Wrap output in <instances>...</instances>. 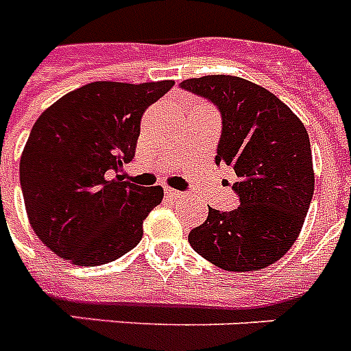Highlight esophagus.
Here are the masks:
<instances>
[{"label": "esophagus", "instance_id": "1", "mask_svg": "<svg viewBox=\"0 0 351 351\" xmlns=\"http://www.w3.org/2000/svg\"><path fill=\"white\" fill-rule=\"evenodd\" d=\"M166 195L169 196V198H182V193L180 191H176V189H171V187H166Z\"/></svg>", "mask_w": 351, "mask_h": 351}]
</instances>
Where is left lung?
<instances>
[{
  "instance_id": "obj_1",
  "label": "left lung",
  "mask_w": 351,
  "mask_h": 351,
  "mask_svg": "<svg viewBox=\"0 0 351 351\" xmlns=\"http://www.w3.org/2000/svg\"><path fill=\"white\" fill-rule=\"evenodd\" d=\"M184 90L221 111L216 164L234 169L240 205L230 213L209 207L191 230V247L230 272L276 263L298 240L314 195V164L306 128L283 101L236 75L187 79Z\"/></svg>"
}]
</instances>
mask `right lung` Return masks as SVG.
<instances>
[{
  "label": "right lung",
  "mask_w": 351,
  "mask_h": 351,
  "mask_svg": "<svg viewBox=\"0 0 351 351\" xmlns=\"http://www.w3.org/2000/svg\"><path fill=\"white\" fill-rule=\"evenodd\" d=\"M175 81H97L43 111L21 153L19 178L30 225L48 249L81 267L135 249L142 223L164 198L160 185L122 182L144 111Z\"/></svg>",
  "instance_id": "1"
}]
</instances>
